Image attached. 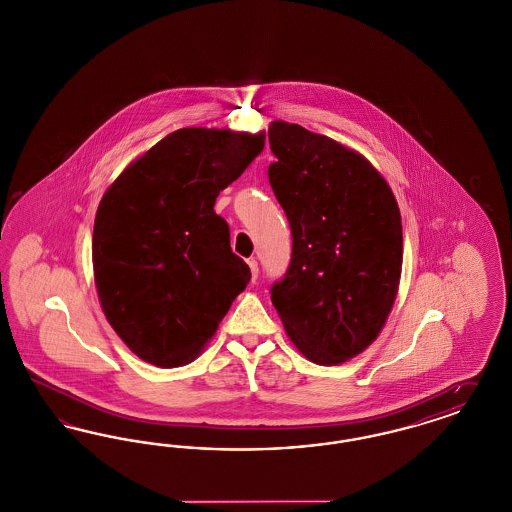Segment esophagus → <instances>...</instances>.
<instances>
[{"instance_id": "34e87169", "label": "esophagus", "mask_w": 512, "mask_h": 512, "mask_svg": "<svg viewBox=\"0 0 512 512\" xmlns=\"http://www.w3.org/2000/svg\"><path fill=\"white\" fill-rule=\"evenodd\" d=\"M247 265L251 268V276H253V280H255V278L259 276V265H257V261H255V259H249Z\"/></svg>"}]
</instances>
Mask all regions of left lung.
<instances>
[{
    "label": "left lung",
    "instance_id": "left-lung-1",
    "mask_svg": "<svg viewBox=\"0 0 512 512\" xmlns=\"http://www.w3.org/2000/svg\"><path fill=\"white\" fill-rule=\"evenodd\" d=\"M268 180L292 228V263L272 286L288 338L336 366L382 332L403 267L401 215L386 178L359 151L272 121Z\"/></svg>",
    "mask_w": 512,
    "mask_h": 512
}]
</instances>
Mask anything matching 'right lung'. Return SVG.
<instances>
[{
  "label": "right lung",
  "mask_w": 512,
  "mask_h": 512,
  "mask_svg": "<svg viewBox=\"0 0 512 512\" xmlns=\"http://www.w3.org/2000/svg\"><path fill=\"white\" fill-rule=\"evenodd\" d=\"M263 147V132L180 128L101 197L92 238L99 303L149 365L192 363L251 280L213 207Z\"/></svg>",
  "instance_id": "add662e5"
}]
</instances>
